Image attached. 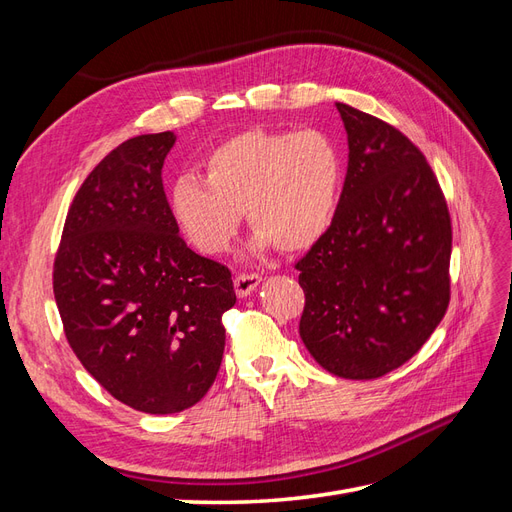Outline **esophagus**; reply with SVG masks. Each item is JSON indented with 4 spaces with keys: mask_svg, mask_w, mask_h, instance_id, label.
Masks as SVG:
<instances>
[{
    "mask_svg": "<svg viewBox=\"0 0 512 512\" xmlns=\"http://www.w3.org/2000/svg\"><path fill=\"white\" fill-rule=\"evenodd\" d=\"M262 277L258 273H239L235 275V292L239 297H247L258 284H260Z\"/></svg>",
    "mask_w": 512,
    "mask_h": 512,
    "instance_id": "obj_1",
    "label": "esophagus"
}]
</instances>
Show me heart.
Listing matches in <instances>:
<instances>
[{"label": "heart", "instance_id": "b5f03b06", "mask_svg": "<svg viewBox=\"0 0 512 512\" xmlns=\"http://www.w3.org/2000/svg\"><path fill=\"white\" fill-rule=\"evenodd\" d=\"M203 177H181L170 192L173 218L198 252H226L241 213L258 232L256 245L299 252L333 220L342 158L318 130H250L215 147Z\"/></svg>", "mask_w": 512, "mask_h": 512}]
</instances>
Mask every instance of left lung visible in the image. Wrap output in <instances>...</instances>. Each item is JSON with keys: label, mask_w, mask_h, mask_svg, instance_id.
Here are the masks:
<instances>
[{"label": "left lung", "mask_w": 512, "mask_h": 512, "mask_svg": "<svg viewBox=\"0 0 512 512\" xmlns=\"http://www.w3.org/2000/svg\"><path fill=\"white\" fill-rule=\"evenodd\" d=\"M337 111L348 173L331 226L294 265L299 333L333 376L374 380L410 361L446 314L451 213L406 134L348 104Z\"/></svg>", "instance_id": "left-lung-1"}]
</instances>
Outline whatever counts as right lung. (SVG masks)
<instances>
[{"mask_svg": "<svg viewBox=\"0 0 512 512\" xmlns=\"http://www.w3.org/2000/svg\"><path fill=\"white\" fill-rule=\"evenodd\" d=\"M173 132L141 134L91 170L66 215L53 292L76 359L121 404L188 410L218 376L230 269L179 237L162 166Z\"/></svg>", "mask_w": 512, "mask_h": 512, "instance_id": "right-lung-1", "label": "right lung"}]
</instances>
